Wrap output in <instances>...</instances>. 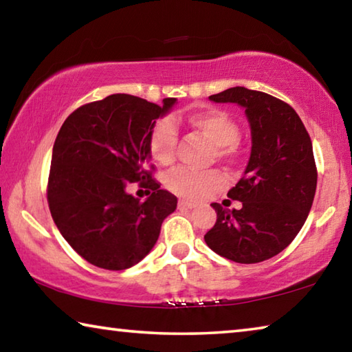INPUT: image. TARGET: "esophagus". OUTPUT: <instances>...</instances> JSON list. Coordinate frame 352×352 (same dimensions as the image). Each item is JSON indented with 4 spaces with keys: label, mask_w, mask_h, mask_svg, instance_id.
<instances>
[{
    "label": "esophagus",
    "mask_w": 352,
    "mask_h": 352,
    "mask_svg": "<svg viewBox=\"0 0 352 352\" xmlns=\"http://www.w3.org/2000/svg\"><path fill=\"white\" fill-rule=\"evenodd\" d=\"M197 205L194 204V201H189V200H178V208H182V210H192Z\"/></svg>",
    "instance_id": "1"
}]
</instances>
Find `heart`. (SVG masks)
<instances>
[{
  "mask_svg": "<svg viewBox=\"0 0 352 352\" xmlns=\"http://www.w3.org/2000/svg\"><path fill=\"white\" fill-rule=\"evenodd\" d=\"M186 122L205 138L217 146V157L233 160L239 155L241 130L228 113L219 109H208L189 115ZM177 132L169 119H162L155 124L148 136V148L153 160L160 164H169L175 157ZM166 186L177 195L188 199H200L212 189L223 184V175L216 169L192 170L189 168L172 169L164 178Z\"/></svg>",
  "mask_w": 352,
  "mask_h": 352,
  "instance_id": "1",
  "label": "heart"
}]
</instances>
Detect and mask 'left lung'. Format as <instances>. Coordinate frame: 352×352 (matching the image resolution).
<instances>
[{"label":"left lung","instance_id":"left-lung-1","mask_svg":"<svg viewBox=\"0 0 352 352\" xmlns=\"http://www.w3.org/2000/svg\"><path fill=\"white\" fill-rule=\"evenodd\" d=\"M210 99L245 109L252 155L245 174L228 190L242 208L212 204L217 220L205 242L239 264L267 261L289 247L312 208L318 174L311 136L289 104L267 93L233 87Z\"/></svg>","mask_w":352,"mask_h":352}]
</instances>
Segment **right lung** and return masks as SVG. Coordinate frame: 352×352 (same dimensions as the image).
Returning a JSON list of instances; mask_svg holds the SVG:
<instances>
[{
	"mask_svg": "<svg viewBox=\"0 0 352 352\" xmlns=\"http://www.w3.org/2000/svg\"><path fill=\"white\" fill-rule=\"evenodd\" d=\"M163 105L132 94H111L79 107L65 119L52 147L47 205L74 252L105 270L138 264L153 248L177 197L153 178L148 136ZM132 182L151 194L140 202L126 192Z\"/></svg>",
	"mask_w": 352,
	"mask_h": 352,
	"instance_id": "1",
	"label": "right lung"
}]
</instances>
